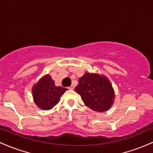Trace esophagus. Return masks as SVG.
Segmentation results:
<instances>
[{"label": "esophagus", "instance_id": "34e87169", "mask_svg": "<svg viewBox=\"0 0 153 153\" xmlns=\"http://www.w3.org/2000/svg\"><path fill=\"white\" fill-rule=\"evenodd\" d=\"M68 89H69V90H74V86L71 85L69 87H68Z\"/></svg>", "mask_w": 153, "mask_h": 153}]
</instances>
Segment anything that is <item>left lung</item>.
<instances>
[{
	"label": "left lung",
	"mask_w": 153,
	"mask_h": 153,
	"mask_svg": "<svg viewBox=\"0 0 153 153\" xmlns=\"http://www.w3.org/2000/svg\"><path fill=\"white\" fill-rule=\"evenodd\" d=\"M75 91L81 96L85 105L92 111H106L114 103V88L105 76L87 72L79 78Z\"/></svg>",
	"instance_id": "obj_1"
}]
</instances>
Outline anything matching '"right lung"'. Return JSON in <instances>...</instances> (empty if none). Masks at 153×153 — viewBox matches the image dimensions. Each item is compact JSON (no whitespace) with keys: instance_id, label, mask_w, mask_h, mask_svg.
<instances>
[{"instance_id":"obj_1","label":"right lung","mask_w":153,"mask_h":153,"mask_svg":"<svg viewBox=\"0 0 153 153\" xmlns=\"http://www.w3.org/2000/svg\"><path fill=\"white\" fill-rule=\"evenodd\" d=\"M67 89L56 87L49 74L45 75L32 87V96L37 107L50 110L59 102L61 96Z\"/></svg>"}]
</instances>
